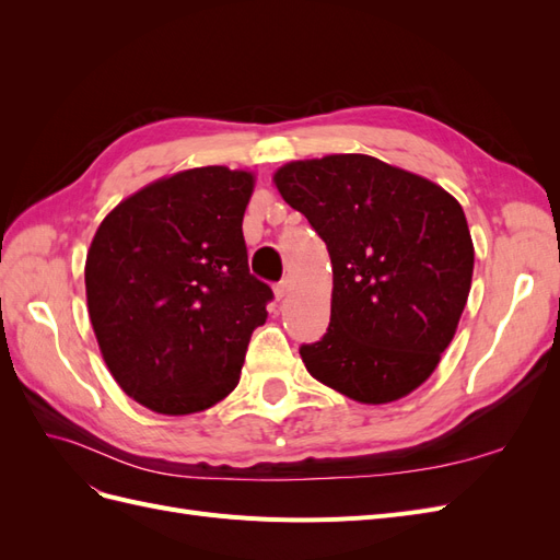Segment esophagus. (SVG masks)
Wrapping results in <instances>:
<instances>
[{"label":"esophagus","instance_id":"34e87169","mask_svg":"<svg viewBox=\"0 0 560 560\" xmlns=\"http://www.w3.org/2000/svg\"><path fill=\"white\" fill-rule=\"evenodd\" d=\"M290 292H292V282L290 280H282V282L276 284V299L278 301L287 299V294H290Z\"/></svg>","mask_w":560,"mask_h":560}]
</instances>
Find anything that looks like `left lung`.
<instances>
[{
	"mask_svg": "<svg viewBox=\"0 0 560 560\" xmlns=\"http://www.w3.org/2000/svg\"><path fill=\"white\" fill-rule=\"evenodd\" d=\"M273 184L331 259L329 329L299 350L308 374L360 404L411 395L442 360L469 296L474 243L460 202L366 154L284 163Z\"/></svg>",
	"mask_w": 560,
	"mask_h": 560,
	"instance_id": "left-lung-1",
	"label": "left lung"
}]
</instances>
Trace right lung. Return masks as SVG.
<instances>
[{
	"label": "right lung",
	"mask_w": 560,
	"mask_h": 560,
	"mask_svg": "<svg viewBox=\"0 0 560 560\" xmlns=\"http://www.w3.org/2000/svg\"><path fill=\"white\" fill-rule=\"evenodd\" d=\"M254 173L191 167L124 198L97 226L86 301L124 393L163 416L206 411L241 381L273 299L249 273L243 217Z\"/></svg>",
	"instance_id": "right-lung-1"
}]
</instances>
